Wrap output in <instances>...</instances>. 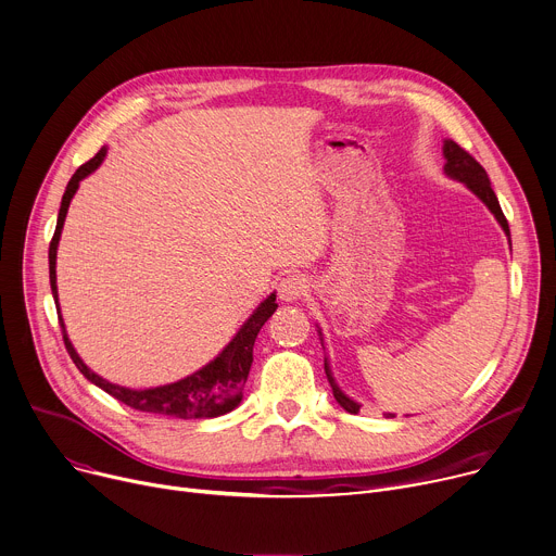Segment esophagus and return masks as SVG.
<instances>
[{
  "label": "esophagus",
  "instance_id": "obj_1",
  "mask_svg": "<svg viewBox=\"0 0 556 556\" xmlns=\"http://www.w3.org/2000/svg\"><path fill=\"white\" fill-rule=\"evenodd\" d=\"M307 289H309V282L303 274H287L278 282V295H280V301H285V303L301 301V298L307 293Z\"/></svg>",
  "mask_w": 556,
  "mask_h": 556
}]
</instances>
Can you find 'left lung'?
I'll list each match as a JSON object with an SVG mask.
<instances>
[{"mask_svg":"<svg viewBox=\"0 0 556 556\" xmlns=\"http://www.w3.org/2000/svg\"><path fill=\"white\" fill-rule=\"evenodd\" d=\"M443 157H445V166H443L445 176L452 178V180H456V182H463L469 191H472V193L494 213L496 223L503 227L505 236L509 238L507 220H505V216H503L501 204H498V200H496V193L492 191V185H490V178H488V174H485V168H483L472 155H469L465 149H460L454 140H445V142H443ZM318 336H320V343H323V331H320V327H318ZM325 374H327V380H329L333 399L338 401V405L343 407L345 412H350V414H358V412H361V403H356L354 399H350L343 390L338 388V382H336V378H333V374H331V365H329V358H327V356H325ZM388 416H392V414H388Z\"/></svg>","mask_w":556,"mask_h":556,"instance_id":"obj_1","label":"left lung"}]
</instances>
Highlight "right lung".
Masks as SVG:
<instances>
[{
	"mask_svg": "<svg viewBox=\"0 0 556 556\" xmlns=\"http://www.w3.org/2000/svg\"><path fill=\"white\" fill-rule=\"evenodd\" d=\"M104 157H106V147H102L96 153V157H91L87 164H81L75 170L71 182L66 185L64 195H62L55 236L49 247V276H51V291H53L58 309H60V301H58L55 261H58V244H60V236L64 229L68 204H71L73 195L77 193L79 182L84 178H89L93 170L104 162ZM276 309H278L276 293H269L265 301L253 309V314L244 320V325L238 329V333L229 340V345L216 358L208 361L204 367H200L198 371H193L176 382H168V386H160V388H147V390H131V388L115 386V382H109L106 378L96 374L91 367L84 365V361L79 358V354L75 352L73 343L68 340V333H66V327L62 320V312H58V316H60V325H62V333H64L66 352L71 354L77 369L87 376L93 386H98L100 390H104L119 403L129 405L134 409H140V412L174 416V418H216V416H223L240 405L244 382H247V376H249V369L253 363L255 336H258V331L263 329V325L271 318V314Z\"/></svg>",
	"mask_w": 556,
	"mask_h": 556,
	"instance_id": "1",
	"label": "right lung"
}]
</instances>
